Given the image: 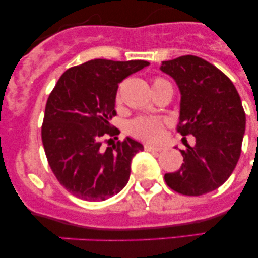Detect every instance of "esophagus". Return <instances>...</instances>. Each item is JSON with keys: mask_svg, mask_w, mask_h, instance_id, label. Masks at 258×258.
I'll return each mask as SVG.
<instances>
[{"mask_svg": "<svg viewBox=\"0 0 258 258\" xmlns=\"http://www.w3.org/2000/svg\"><path fill=\"white\" fill-rule=\"evenodd\" d=\"M144 149L148 150V152H161L164 148L159 146H153V144H146V146H144Z\"/></svg>", "mask_w": 258, "mask_h": 258, "instance_id": "obj_1", "label": "esophagus"}]
</instances>
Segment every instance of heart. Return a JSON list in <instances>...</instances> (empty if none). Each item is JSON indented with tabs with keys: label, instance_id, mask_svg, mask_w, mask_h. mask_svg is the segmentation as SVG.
I'll list each match as a JSON object with an SVG mask.
<instances>
[{
	"label": "heart",
	"instance_id": "1",
	"mask_svg": "<svg viewBox=\"0 0 258 258\" xmlns=\"http://www.w3.org/2000/svg\"><path fill=\"white\" fill-rule=\"evenodd\" d=\"M161 82H165V80H154L153 86L161 84ZM119 96H117L116 102H119ZM128 132L135 137L144 139V141H158L164 133V122L159 119H152V117H137L128 123Z\"/></svg>",
	"mask_w": 258,
	"mask_h": 258
}]
</instances>
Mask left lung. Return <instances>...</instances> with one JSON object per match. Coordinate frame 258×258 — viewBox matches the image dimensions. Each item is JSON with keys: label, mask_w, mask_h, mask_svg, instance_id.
I'll return each mask as SVG.
<instances>
[{"label": "left lung", "mask_w": 258, "mask_h": 258, "mask_svg": "<svg viewBox=\"0 0 258 258\" xmlns=\"http://www.w3.org/2000/svg\"><path fill=\"white\" fill-rule=\"evenodd\" d=\"M180 92L182 136L193 135L195 146L180 150L178 171L165 174V182L179 194L199 197L223 184L240 158L246 116L233 82L215 65L195 55L162 61Z\"/></svg>", "instance_id": "8db88e82"}]
</instances>
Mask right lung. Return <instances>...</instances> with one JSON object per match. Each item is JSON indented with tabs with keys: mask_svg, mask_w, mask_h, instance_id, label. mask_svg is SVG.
I'll list each match as a JSON object with an SVG mask.
<instances>
[{
	"mask_svg": "<svg viewBox=\"0 0 258 258\" xmlns=\"http://www.w3.org/2000/svg\"><path fill=\"white\" fill-rule=\"evenodd\" d=\"M149 65L146 60L93 59L68 69L47 99L42 143L53 173L74 197L103 201L125 188L132 158L143 150L126 137L102 149V139L114 136L119 84Z\"/></svg>",
	"mask_w": 258,
	"mask_h": 258,
	"instance_id": "right-lung-1",
	"label": "right lung"
}]
</instances>
